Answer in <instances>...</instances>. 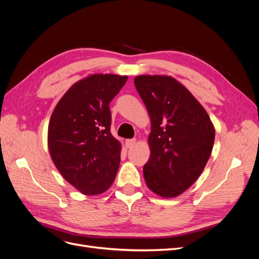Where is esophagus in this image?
I'll use <instances>...</instances> for the list:
<instances>
[{
	"label": "esophagus",
	"instance_id": "34e87169",
	"mask_svg": "<svg viewBox=\"0 0 259 259\" xmlns=\"http://www.w3.org/2000/svg\"><path fill=\"white\" fill-rule=\"evenodd\" d=\"M135 144H136V139H126V142H125L126 148H132Z\"/></svg>",
	"mask_w": 259,
	"mask_h": 259
}]
</instances>
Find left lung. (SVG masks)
I'll list each match as a JSON object with an SVG mask.
<instances>
[{
	"label": "left lung",
	"mask_w": 259,
	"mask_h": 259,
	"mask_svg": "<svg viewBox=\"0 0 259 259\" xmlns=\"http://www.w3.org/2000/svg\"><path fill=\"white\" fill-rule=\"evenodd\" d=\"M134 83L151 119L146 184L163 198L177 197L204 169L214 145V126L204 108L173 77L139 75Z\"/></svg>",
	"instance_id": "1"
}]
</instances>
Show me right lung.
<instances>
[{
	"instance_id": "add662e5",
	"label": "right lung",
	"mask_w": 259,
	"mask_h": 259,
	"mask_svg": "<svg viewBox=\"0 0 259 259\" xmlns=\"http://www.w3.org/2000/svg\"><path fill=\"white\" fill-rule=\"evenodd\" d=\"M127 76L93 74L73 84L54 109L49 124L52 160L83 194L105 192L115 178L121 145L111 135L109 104Z\"/></svg>"
}]
</instances>
